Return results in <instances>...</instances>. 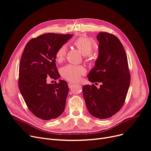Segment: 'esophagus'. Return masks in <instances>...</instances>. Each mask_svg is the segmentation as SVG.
<instances>
[{
  "instance_id": "esophagus-1",
  "label": "esophagus",
  "mask_w": 151,
  "mask_h": 151,
  "mask_svg": "<svg viewBox=\"0 0 151 151\" xmlns=\"http://www.w3.org/2000/svg\"><path fill=\"white\" fill-rule=\"evenodd\" d=\"M68 87L70 88H72L73 87H74L75 85H76V84L75 83H73V82H70L68 83Z\"/></svg>"
}]
</instances>
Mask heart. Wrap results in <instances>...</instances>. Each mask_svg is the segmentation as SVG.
<instances>
[{"instance_id": "b5f03b06", "label": "heart", "mask_w": 151, "mask_h": 151, "mask_svg": "<svg viewBox=\"0 0 151 151\" xmlns=\"http://www.w3.org/2000/svg\"><path fill=\"white\" fill-rule=\"evenodd\" d=\"M95 42L89 37H80L74 41L75 46L80 50L81 54L84 55L85 60L92 62L96 60L97 57L96 52H93ZM67 48L63 44L57 49L55 53V59L58 62H61L66 57ZM86 68L83 66H76L73 65H67L61 68L60 73L62 76L67 81H76L80 77L86 73Z\"/></svg>"}]
</instances>
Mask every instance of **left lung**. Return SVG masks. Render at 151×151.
<instances>
[{
    "instance_id": "obj_1",
    "label": "left lung",
    "mask_w": 151,
    "mask_h": 151,
    "mask_svg": "<svg viewBox=\"0 0 151 151\" xmlns=\"http://www.w3.org/2000/svg\"><path fill=\"white\" fill-rule=\"evenodd\" d=\"M99 42V55L95 67L88 75L91 83L83 86V97L89 112L99 119L116 114L125 101L130 84L127 56L119 39L106 32L97 36Z\"/></svg>"
}]
</instances>
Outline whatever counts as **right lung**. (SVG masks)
Listing matches in <instances>:
<instances>
[{"instance_id": "1", "label": "right lung", "mask_w": 151, "mask_h": 151, "mask_svg": "<svg viewBox=\"0 0 151 151\" xmlns=\"http://www.w3.org/2000/svg\"><path fill=\"white\" fill-rule=\"evenodd\" d=\"M72 37L71 34L46 33L32 38L26 45L19 65L18 87L31 112L42 120L57 119L64 111L69 88L60 78L55 53Z\"/></svg>"}]
</instances>
